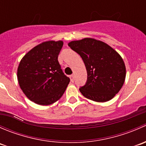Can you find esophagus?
Instances as JSON below:
<instances>
[{
	"instance_id": "obj_1",
	"label": "esophagus",
	"mask_w": 146,
	"mask_h": 146,
	"mask_svg": "<svg viewBox=\"0 0 146 146\" xmlns=\"http://www.w3.org/2000/svg\"><path fill=\"white\" fill-rule=\"evenodd\" d=\"M70 81H71L72 82H73V81H74V76H73V75L70 76Z\"/></svg>"
}]
</instances>
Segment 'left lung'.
<instances>
[{
  "label": "left lung",
  "mask_w": 146,
  "mask_h": 146,
  "mask_svg": "<svg viewBox=\"0 0 146 146\" xmlns=\"http://www.w3.org/2000/svg\"><path fill=\"white\" fill-rule=\"evenodd\" d=\"M68 45L80 56L86 68L88 80L79 89L82 95L98 102L112 99L126 78V66L119 53L93 38L71 41Z\"/></svg>",
  "instance_id": "8db88e82"
}]
</instances>
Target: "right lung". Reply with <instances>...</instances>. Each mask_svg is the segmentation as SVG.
Wrapping results in <instances>:
<instances>
[{
  "mask_svg": "<svg viewBox=\"0 0 146 146\" xmlns=\"http://www.w3.org/2000/svg\"><path fill=\"white\" fill-rule=\"evenodd\" d=\"M63 41H46L29 51L20 61L17 76L19 85L29 100L49 105L64 95L70 82L58 61Z\"/></svg>",
  "mask_w": 146,
  "mask_h": 146,
  "instance_id": "add662e5",
  "label": "right lung"
}]
</instances>
